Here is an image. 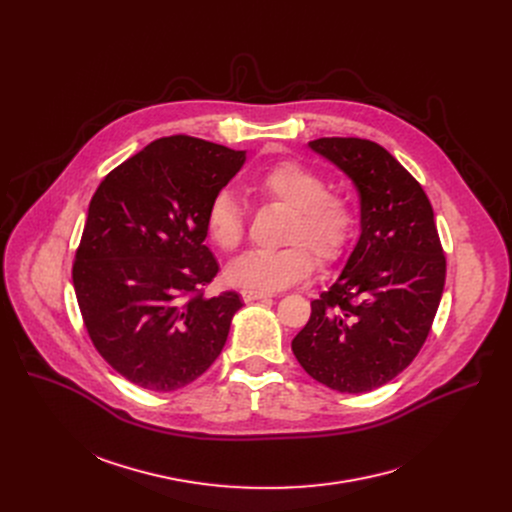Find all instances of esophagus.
I'll use <instances>...</instances> for the list:
<instances>
[{
    "label": "esophagus",
    "instance_id": "34e87169",
    "mask_svg": "<svg viewBox=\"0 0 512 512\" xmlns=\"http://www.w3.org/2000/svg\"><path fill=\"white\" fill-rule=\"evenodd\" d=\"M241 296H243L245 302H257V300H267L273 294H271V291H263V289H243Z\"/></svg>",
    "mask_w": 512,
    "mask_h": 512
}]
</instances>
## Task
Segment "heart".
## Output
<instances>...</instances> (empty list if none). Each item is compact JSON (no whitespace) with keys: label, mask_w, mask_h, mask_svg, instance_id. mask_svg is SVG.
<instances>
[{"label":"heart","mask_w":512,"mask_h":512,"mask_svg":"<svg viewBox=\"0 0 512 512\" xmlns=\"http://www.w3.org/2000/svg\"><path fill=\"white\" fill-rule=\"evenodd\" d=\"M251 188L269 202L289 208L281 249H253L227 267V279L245 289H281L306 279L320 263H332L346 251L356 208L346 194L328 192L326 180L312 168L285 160L261 170ZM206 235L223 251H235L245 237V208L231 190H218L206 208ZM313 252L310 254L309 249Z\"/></svg>","instance_id":"b5f03b06"}]
</instances>
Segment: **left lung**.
I'll use <instances>...</instances> for the list:
<instances>
[{
	"label": "left lung",
	"instance_id": "obj_1",
	"mask_svg": "<svg viewBox=\"0 0 512 512\" xmlns=\"http://www.w3.org/2000/svg\"><path fill=\"white\" fill-rule=\"evenodd\" d=\"M308 145L354 182L360 237L291 350L318 383L367 393L421 350L442 300L446 257L421 184L379 143L320 137Z\"/></svg>",
	"mask_w": 512,
	"mask_h": 512
}]
</instances>
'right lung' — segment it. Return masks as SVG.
<instances>
[{
    "label": "right lung",
    "instance_id": "1",
    "mask_svg": "<svg viewBox=\"0 0 512 512\" xmlns=\"http://www.w3.org/2000/svg\"><path fill=\"white\" fill-rule=\"evenodd\" d=\"M245 164V152L172 135L99 184L72 265L77 302L99 354L133 385L170 393L221 354L243 302L204 298L218 273L206 208Z\"/></svg>",
    "mask_w": 512,
    "mask_h": 512
}]
</instances>
